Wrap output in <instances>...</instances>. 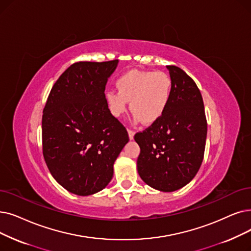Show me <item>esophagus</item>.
I'll return each mask as SVG.
<instances>
[{"instance_id": "obj_1", "label": "esophagus", "mask_w": 251, "mask_h": 251, "mask_svg": "<svg viewBox=\"0 0 251 251\" xmlns=\"http://www.w3.org/2000/svg\"><path fill=\"white\" fill-rule=\"evenodd\" d=\"M127 131H128V136H129V139H130V140H132V139H133V137H134V134H135V132L133 131V130H131V129H128Z\"/></svg>"}]
</instances>
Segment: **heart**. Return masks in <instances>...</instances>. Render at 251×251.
<instances>
[{
  "label": "heart",
  "mask_w": 251,
  "mask_h": 251,
  "mask_svg": "<svg viewBox=\"0 0 251 251\" xmlns=\"http://www.w3.org/2000/svg\"><path fill=\"white\" fill-rule=\"evenodd\" d=\"M171 79L164 72L129 71L117 79L118 92L105 95L111 114L123 116L130 102L134 122L152 124L162 118L171 99Z\"/></svg>",
  "instance_id": "heart-1"
}]
</instances>
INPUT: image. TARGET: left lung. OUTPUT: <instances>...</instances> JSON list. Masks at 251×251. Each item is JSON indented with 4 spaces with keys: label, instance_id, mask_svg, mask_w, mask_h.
Returning a JSON list of instances; mask_svg holds the SVG:
<instances>
[{
    "label": "left lung",
    "instance_id": "1",
    "mask_svg": "<svg viewBox=\"0 0 251 251\" xmlns=\"http://www.w3.org/2000/svg\"><path fill=\"white\" fill-rule=\"evenodd\" d=\"M171 99L159 121L134 139L140 148L137 171L148 186L174 192L188 184L203 161L207 122L199 88L176 65H167Z\"/></svg>",
    "mask_w": 251,
    "mask_h": 251
}]
</instances>
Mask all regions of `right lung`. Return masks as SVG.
<instances>
[{"instance_id":"obj_1","label":"right lung","mask_w":251,"mask_h":251,"mask_svg":"<svg viewBox=\"0 0 251 251\" xmlns=\"http://www.w3.org/2000/svg\"><path fill=\"white\" fill-rule=\"evenodd\" d=\"M119 60L72 64L53 85L42 118L43 155L61 187L78 196L103 190L129 141L104 90Z\"/></svg>"}]
</instances>
